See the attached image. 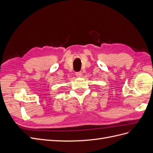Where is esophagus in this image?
I'll use <instances>...</instances> for the list:
<instances>
[{"instance_id": "esophagus-1", "label": "esophagus", "mask_w": 153, "mask_h": 153, "mask_svg": "<svg viewBox=\"0 0 153 153\" xmlns=\"http://www.w3.org/2000/svg\"><path fill=\"white\" fill-rule=\"evenodd\" d=\"M82 72L81 71H79V72H76V76H77V77H81L82 76Z\"/></svg>"}]
</instances>
